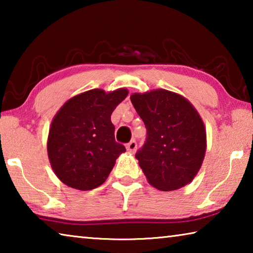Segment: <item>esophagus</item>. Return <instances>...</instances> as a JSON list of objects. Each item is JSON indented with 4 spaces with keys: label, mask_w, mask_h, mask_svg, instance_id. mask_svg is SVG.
Returning a JSON list of instances; mask_svg holds the SVG:
<instances>
[{
    "label": "esophagus",
    "mask_w": 253,
    "mask_h": 253,
    "mask_svg": "<svg viewBox=\"0 0 253 253\" xmlns=\"http://www.w3.org/2000/svg\"><path fill=\"white\" fill-rule=\"evenodd\" d=\"M126 148L129 153H135L136 149H137L136 140H130V142L126 145Z\"/></svg>",
    "instance_id": "obj_1"
}]
</instances>
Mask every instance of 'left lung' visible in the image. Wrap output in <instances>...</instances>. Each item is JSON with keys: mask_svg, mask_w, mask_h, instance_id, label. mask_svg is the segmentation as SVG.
<instances>
[{"mask_svg": "<svg viewBox=\"0 0 253 253\" xmlns=\"http://www.w3.org/2000/svg\"><path fill=\"white\" fill-rule=\"evenodd\" d=\"M147 130L135 157L149 184L161 191L185 186L198 174L207 149L202 119L185 98L156 89L130 96Z\"/></svg>", "mask_w": 253, "mask_h": 253, "instance_id": "1", "label": "left lung"}]
</instances>
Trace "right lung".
<instances>
[{"label":"right lung","instance_id":"right-lung-1","mask_svg":"<svg viewBox=\"0 0 253 253\" xmlns=\"http://www.w3.org/2000/svg\"><path fill=\"white\" fill-rule=\"evenodd\" d=\"M127 95L126 89L108 93L92 89L71 98L55 115L49 130L48 156L66 185L80 191L98 187L126 152L115 140L110 116Z\"/></svg>","mask_w":253,"mask_h":253}]
</instances>
